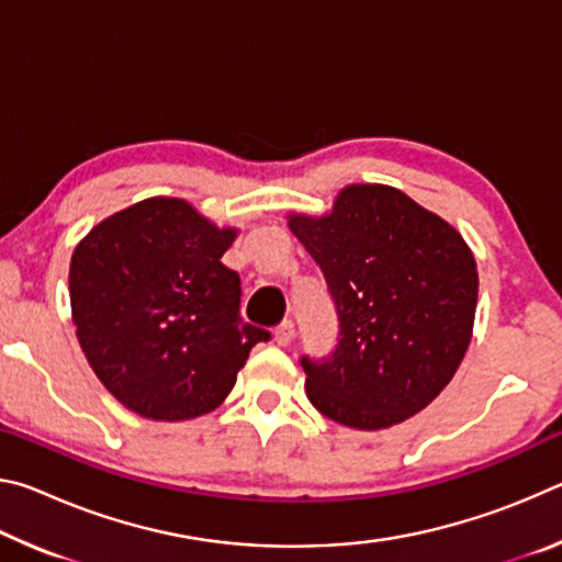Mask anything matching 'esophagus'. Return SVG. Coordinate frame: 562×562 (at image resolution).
Returning a JSON list of instances; mask_svg holds the SVG:
<instances>
[{"mask_svg": "<svg viewBox=\"0 0 562 562\" xmlns=\"http://www.w3.org/2000/svg\"><path fill=\"white\" fill-rule=\"evenodd\" d=\"M292 339H294V325L292 322H282V325L274 329V341H278L280 347H288Z\"/></svg>", "mask_w": 562, "mask_h": 562, "instance_id": "esophagus-1", "label": "esophagus"}]
</instances>
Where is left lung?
<instances>
[{"label": "left lung", "instance_id": "1", "mask_svg": "<svg viewBox=\"0 0 562 562\" xmlns=\"http://www.w3.org/2000/svg\"><path fill=\"white\" fill-rule=\"evenodd\" d=\"M290 231L325 274L337 347L302 357L317 412L379 431L429 406L471 345L479 272L456 227L392 186L357 183Z\"/></svg>", "mask_w": 562, "mask_h": 562}]
</instances>
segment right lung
<instances>
[{"label":"right lung","mask_w":562,"mask_h":562,"mask_svg":"<svg viewBox=\"0 0 562 562\" xmlns=\"http://www.w3.org/2000/svg\"><path fill=\"white\" fill-rule=\"evenodd\" d=\"M235 227L180 198L113 213L76 245V337L93 374L133 414L186 422L225 402L270 331L240 317V278L221 258Z\"/></svg>","instance_id":"add662e5"}]
</instances>
